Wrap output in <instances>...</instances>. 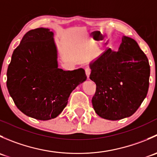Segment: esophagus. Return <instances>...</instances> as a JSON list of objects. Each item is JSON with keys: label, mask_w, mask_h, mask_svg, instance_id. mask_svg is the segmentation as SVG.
Listing matches in <instances>:
<instances>
[{"label": "esophagus", "mask_w": 157, "mask_h": 157, "mask_svg": "<svg viewBox=\"0 0 157 157\" xmlns=\"http://www.w3.org/2000/svg\"><path fill=\"white\" fill-rule=\"evenodd\" d=\"M85 72H86V77H87V79H90V72H91V71H90V69L86 68V69H85Z\"/></svg>", "instance_id": "esophagus-1"}]
</instances>
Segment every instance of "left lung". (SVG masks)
<instances>
[{
  "mask_svg": "<svg viewBox=\"0 0 157 157\" xmlns=\"http://www.w3.org/2000/svg\"><path fill=\"white\" fill-rule=\"evenodd\" d=\"M90 78L96 85L92 99L99 117L111 121L131 116L149 88L148 59L134 39L123 36L118 52L107 49L90 63Z\"/></svg>",
  "mask_w": 157,
  "mask_h": 157,
  "instance_id": "1",
  "label": "left lung"
}]
</instances>
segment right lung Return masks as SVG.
<instances>
[{"label":"right lung","mask_w":157,"mask_h":157,"mask_svg":"<svg viewBox=\"0 0 157 157\" xmlns=\"http://www.w3.org/2000/svg\"><path fill=\"white\" fill-rule=\"evenodd\" d=\"M7 77V89L17 108L42 121L58 116L73 90L86 80L83 68H58L54 33L42 27L24 35L13 52Z\"/></svg>","instance_id":"1"}]
</instances>
